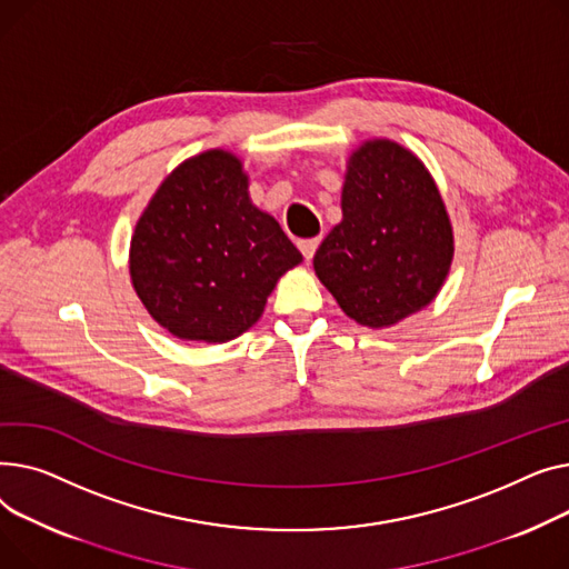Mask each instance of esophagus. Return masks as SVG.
<instances>
[{
	"label": "esophagus",
	"instance_id": "esophagus-1",
	"mask_svg": "<svg viewBox=\"0 0 569 569\" xmlns=\"http://www.w3.org/2000/svg\"><path fill=\"white\" fill-rule=\"evenodd\" d=\"M317 248H319V239H303V241H298V250L303 252L306 261H310V259L315 257Z\"/></svg>",
	"mask_w": 569,
	"mask_h": 569
}]
</instances>
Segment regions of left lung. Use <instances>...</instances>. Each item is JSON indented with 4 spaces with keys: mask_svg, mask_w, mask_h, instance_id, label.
I'll use <instances>...</instances> for the list:
<instances>
[{
    "mask_svg": "<svg viewBox=\"0 0 569 569\" xmlns=\"http://www.w3.org/2000/svg\"><path fill=\"white\" fill-rule=\"evenodd\" d=\"M452 224L427 167L402 144L370 140L347 162L342 222L315 254V273L360 326L386 328L443 287Z\"/></svg>",
    "mask_w": 569,
    "mask_h": 569,
    "instance_id": "obj_1",
    "label": "left lung"
}]
</instances>
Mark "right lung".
<instances>
[{
    "label": "right lung",
    "instance_id": "obj_1",
    "mask_svg": "<svg viewBox=\"0 0 569 569\" xmlns=\"http://www.w3.org/2000/svg\"><path fill=\"white\" fill-rule=\"evenodd\" d=\"M300 261L278 220L250 202L243 162L222 149L183 160L130 239V280L149 315L174 338L209 345L257 323Z\"/></svg>",
    "mask_w": 569,
    "mask_h": 569
}]
</instances>
